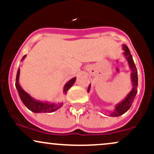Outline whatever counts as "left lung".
I'll use <instances>...</instances> for the list:
<instances>
[{
    "mask_svg": "<svg viewBox=\"0 0 154 154\" xmlns=\"http://www.w3.org/2000/svg\"><path fill=\"white\" fill-rule=\"evenodd\" d=\"M122 48L124 50V55H125V58H126L127 61H128L129 66H130V69H131V80L132 83V91L129 93V94L127 95L126 98L124 99L122 101L120 102L119 103L116 104L115 109L114 111L111 113V116H119L125 114L126 111L129 110L130 107H131L132 103H133L134 99L135 98V95L137 94V71L136 69L135 64L134 63L133 59H132V56L130 51L126 45H122ZM91 89V85H89L88 89V92H89Z\"/></svg>",
    "mask_w": 154,
    "mask_h": 154,
    "instance_id": "1",
    "label": "left lung"
}]
</instances>
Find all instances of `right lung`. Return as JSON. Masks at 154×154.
<instances>
[{
	"label": "right lung",
	"mask_w": 154,
	"mask_h": 154,
	"mask_svg": "<svg viewBox=\"0 0 154 154\" xmlns=\"http://www.w3.org/2000/svg\"><path fill=\"white\" fill-rule=\"evenodd\" d=\"M26 57L25 56H23L22 59L24 60V58ZM19 74H20V69L19 68L18 71H17V77H16V88H17V91H18L19 97H20L21 100L24 104V106L27 108L28 109L32 111L34 113H49V112H54V111H56L59 109L63 103H49L47 102H41L34 99L32 97L26 93L24 90L21 88L20 85L19 84ZM76 80V77H74L70 79L69 82L66 83V85L63 87V93L64 94H66L67 91H69L70 88L73 85Z\"/></svg>",
	"instance_id": "obj_1"
}]
</instances>
